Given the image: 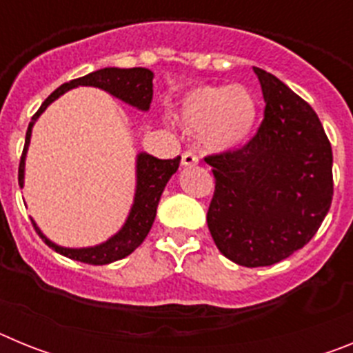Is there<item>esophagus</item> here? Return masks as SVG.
Masks as SVG:
<instances>
[{
    "mask_svg": "<svg viewBox=\"0 0 353 353\" xmlns=\"http://www.w3.org/2000/svg\"><path fill=\"white\" fill-rule=\"evenodd\" d=\"M182 164L183 166H196V164H198V157H196L192 152H183Z\"/></svg>",
    "mask_w": 353,
    "mask_h": 353,
    "instance_id": "obj_1",
    "label": "esophagus"
}]
</instances>
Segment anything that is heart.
<instances>
[{"instance_id": "b5f03b06", "label": "heart", "mask_w": 353, "mask_h": 353, "mask_svg": "<svg viewBox=\"0 0 353 353\" xmlns=\"http://www.w3.org/2000/svg\"><path fill=\"white\" fill-rule=\"evenodd\" d=\"M174 121L207 152L223 154L248 139L256 121V102L239 84L198 86L185 93Z\"/></svg>"}]
</instances>
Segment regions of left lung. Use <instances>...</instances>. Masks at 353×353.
Masks as SVG:
<instances>
[{"mask_svg":"<svg viewBox=\"0 0 353 353\" xmlns=\"http://www.w3.org/2000/svg\"><path fill=\"white\" fill-rule=\"evenodd\" d=\"M265 117L235 152L210 155L215 191L207 214L215 245L242 267H267L304 248L332 201V148L310 104L252 67Z\"/></svg>","mask_w":353,"mask_h":353,"instance_id":"left-lung-1","label":"left lung"}]
</instances>
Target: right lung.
Here are the masks:
<instances>
[{
	"mask_svg": "<svg viewBox=\"0 0 353 353\" xmlns=\"http://www.w3.org/2000/svg\"><path fill=\"white\" fill-rule=\"evenodd\" d=\"M154 72L148 68L136 67V68H118V67H105L101 70H95L88 76H83L79 79H74L70 83L61 84L60 88L54 90L51 95L43 101L40 109L33 114L30 125L26 130V141H24L23 157L19 162V185L24 187V164H26L28 146L31 139V129L39 120L40 114L48 109L49 104L63 95L65 92L77 86H93L108 92L109 95L117 97L121 102L139 109V111H148L152 95H154ZM180 164V157L174 159H157L154 155L138 154L136 157V192H134V203L130 207L129 215H127L123 226L114 233L111 239H108L102 244L92 245V248H61L54 244L52 240L40 232L35 221H31L35 226L37 233L42 236V240L49 248L54 249L63 256L70 260L83 261L90 265H108L113 261L121 260L129 256L130 252L143 244V240L148 235L150 228L155 221L157 214V205L161 199L162 191L170 179L176 173Z\"/></svg>",
	"mask_w": 353,
	"mask_h": 353,
	"instance_id": "add662e5",
	"label": "right lung"
}]
</instances>
